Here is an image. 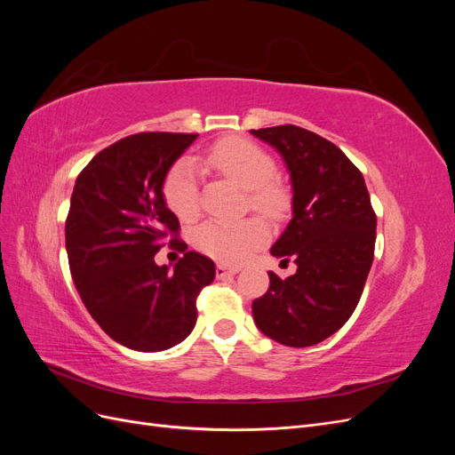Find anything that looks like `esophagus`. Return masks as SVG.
Wrapping results in <instances>:
<instances>
[{
  "label": "esophagus",
  "instance_id": "34e87169",
  "mask_svg": "<svg viewBox=\"0 0 455 455\" xmlns=\"http://www.w3.org/2000/svg\"><path fill=\"white\" fill-rule=\"evenodd\" d=\"M235 273H239V267H237V266H226V264H218V266H216V277H218V279L229 277V275H235Z\"/></svg>",
  "mask_w": 455,
  "mask_h": 455
}]
</instances>
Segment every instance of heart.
<instances>
[{"instance_id":"obj_1","label":"heart","mask_w":455,"mask_h":455,"mask_svg":"<svg viewBox=\"0 0 455 455\" xmlns=\"http://www.w3.org/2000/svg\"><path fill=\"white\" fill-rule=\"evenodd\" d=\"M206 163L229 182L246 189V203L254 211L271 218H279L288 206V196L283 186L273 180L277 164L267 151L251 140L228 139L218 142L206 156ZM163 197L172 214L189 224L199 216V188L194 164L178 161L164 176ZM269 228L264 220L251 216L237 222L211 220L194 231L197 249L220 261H241L251 251L264 244Z\"/></svg>"}]
</instances>
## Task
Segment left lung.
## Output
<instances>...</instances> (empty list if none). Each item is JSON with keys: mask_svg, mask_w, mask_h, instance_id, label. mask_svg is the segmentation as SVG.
Listing matches in <instances>:
<instances>
[{"mask_svg": "<svg viewBox=\"0 0 455 455\" xmlns=\"http://www.w3.org/2000/svg\"><path fill=\"white\" fill-rule=\"evenodd\" d=\"M279 149L292 178L294 218L271 254L296 273L269 271L252 301L258 328L288 347H309L349 321L374 259L376 212L363 172L330 140L296 125L251 131Z\"/></svg>", "mask_w": 455, "mask_h": 455, "instance_id": "obj_1", "label": "left lung"}]
</instances>
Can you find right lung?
<instances>
[{"label":"right lung","instance_id":"1","mask_svg":"<svg viewBox=\"0 0 455 455\" xmlns=\"http://www.w3.org/2000/svg\"><path fill=\"white\" fill-rule=\"evenodd\" d=\"M191 132H140L99 151L79 172L66 218L72 279L92 319L121 346L164 351L189 336L197 296L214 261L188 251L167 209L163 182L197 139ZM164 243L185 252L171 274L153 256Z\"/></svg>","mask_w":455,"mask_h":455}]
</instances>
